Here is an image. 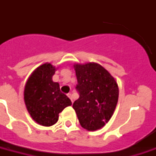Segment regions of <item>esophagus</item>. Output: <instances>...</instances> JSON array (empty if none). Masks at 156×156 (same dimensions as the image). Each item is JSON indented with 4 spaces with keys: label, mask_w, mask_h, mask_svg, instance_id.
Returning a JSON list of instances; mask_svg holds the SVG:
<instances>
[{
    "label": "esophagus",
    "mask_w": 156,
    "mask_h": 156,
    "mask_svg": "<svg viewBox=\"0 0 156 156\" xmlns=\"http://www.w3.org/2000/svg\"><path fill=\"white\" fill-rule=\"evenodd\" d=\"M67 95H68V97L70 99L71 101H72V103H73V97H72V94H71V93H69V94H67Z\"/></svg>",
    "instance_id": "obj_1"
}]
</instances>
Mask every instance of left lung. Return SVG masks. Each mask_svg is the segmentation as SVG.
Instances as JSON below:
<instances>
[{"mask_svg":"<svg viewBox=\"0 0 156 156\" xmlns=\"http://www.w3.org/2000/svg\"><path fill=\"white\" fill-rule=\"evenodd\" d=\"M79 98L73 104L79 123L90 131L102 128L113 114L119 89L114 78L96 63L75 65Z\"/></svg>","mask_w":156,"mask_h":156,"instance_id":"left-lung-1","label":"left lung"}]
</instances>
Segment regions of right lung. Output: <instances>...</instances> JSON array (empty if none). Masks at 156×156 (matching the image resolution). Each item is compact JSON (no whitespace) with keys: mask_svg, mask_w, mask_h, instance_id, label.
<instances>
[{"mask_svg":"<svg viewBox=\"0 0 156 156\" xmlns=\"http://www.w3.org/2000/svg\"><path fill=\"white\" fill-rule=\"evenodd\" d=\"M56 68L51 64L38 67L28 78L24 90V101L33 120L44 126L58 121L59 113L70 106L71 100L60 90L58 83L52 78Z\"/></svg>","mask_w":156,"mask_h":156,"instance_id":"right-lung-1","label":"right lung"}]
</instances>
